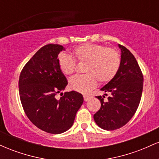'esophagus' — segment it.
I'll list each match as a JSON object with an SVG mask.
<instances>
[{"label":"esophagus","mask_w":159,"mask_h":159,"mask_svg":"<svg viewBox=\"0 0 159 159\" xmlns=\"http://www.w3.org/2000/svg\"><path fill=\"white\" fill-rule=\"evenodd\" d=\"M90 98V96H88V95H84V99L85 102L88 101L89 99Z\"/></svg>","instance_id":"1"}]
</instances>
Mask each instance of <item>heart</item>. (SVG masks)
<instances>
[{
  "instance_id": "1",
  "label": "heart",
  "mask_w": 159,
  "mask_h": 159,
  "mask_svg": "<svg viewBox=\"0 0 159 159\" xmlns=\"http://www.w3.org/2000/svg\"><path fill=\"white\" fill-rule=\"evenodd\" d=\"M75 59L79 63H86L84 75H75L69 79V87L78 92H87L97 83H107L115 77L121 64L119 52L114 48L102 45L85 43L72 51ZM58 65L66 75H70L75 69V61L69 54L61 53L58 56Z\"/></svg>"
}]
</instances>
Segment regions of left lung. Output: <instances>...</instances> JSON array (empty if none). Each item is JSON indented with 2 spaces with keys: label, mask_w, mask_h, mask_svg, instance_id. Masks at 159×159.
Segmentation results:
<instances>
[{
  "label": "left lung",
  "mask_w": 159,
  "mask_h": 159,
  "mask_svg": "<svg viewBox=\"0 0 159 159\" xmlns=\"http://www.w3.org/2000/svg\"><path fill=\"white\" fill-rule=\"evenodd\" d=\"M119 48L121 49L119 71L101 89L109 93L110 96L107 101H104L105 96H96L101 102V107L93 115L96 123L107 131L120 129L132 119L143 91V74L135 57L123 45L119 44Z\"/></svg>",
  "instance_id": "8db88e82"
}]
</instances>
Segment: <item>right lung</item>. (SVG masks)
I'll return each instance as SVG.
<instances>
[{
  "label": "right lung",
  "instance_id": "1",
  "mask_svg": "<svg viewBox=\"0 0 159 159\" xmlns=\"http://www.w3.org/2000/svg\"><path fill=\"white\" fill-rule=\"evenodd\" d=\"M64 48L48 44L42 47L25 64L19 76L20 99L25 113L33 124L51 134H61L73 125L83 104V96L76 91H61L67 80L58 65V54ZM62 96L57 100L55 96Z\"/></svg>",
  "mask_w": 159,
  "mask_h": 159
}]
</instances>
